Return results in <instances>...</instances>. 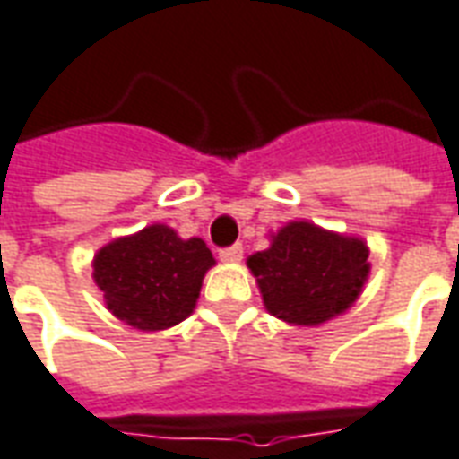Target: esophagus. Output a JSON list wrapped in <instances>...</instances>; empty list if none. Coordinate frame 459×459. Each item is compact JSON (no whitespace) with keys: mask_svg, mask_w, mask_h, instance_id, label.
I'll use <instances>...</instances> for the list:
<instances>
[{"mask_svg":"<svg viewBox=\"0 0 459 459\" xmlns=\"http://www.w3.org/2000/svg\"><path fill=\"white\" fill-rule=\"evenodd\" d=\"M220 259L227 262V264H239L242 262V247H227V249H220Z\"/></svg>","mask_w":459,"mask_h":459,"instance_id":"1","label":"esophagus"}]
</instances>
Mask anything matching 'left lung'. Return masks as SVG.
Masks as SVG:
<instances>
[{"label":"left lung","instance_id":"left-lung-1","mask_svg":"<svg viewBox=\"0 0 459 459\" xmlns=\"http://www.w3.org/2000/svg\"><path fill=\"white\" fill-rule=\"evenodd\" d=\"M368 255L360 237L294 220L276 230L247 266L272 316L291 326H321L356 304L368 281Z\"/></svg>","mask_w":459,"mask_h":459}]
</instances>
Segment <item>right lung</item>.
<instances>
[{
  "instance_id": "1",
  "label": "right lung",
  "mask_w": 459,
  "mask_h": 459,
  "mask_svg": "<svg viewBox=\"0 0 459 459\" xmlns=\"http://www.w3.org/2000/svg\"><path fill=\"white\" fill-rule=\"evenodd\" d=\"M217 264L200 237L183 239L168 224H148L100 247L93 281L106 308L141 331H162L190 316L207 269Z\"/></svg>"
}]
</instances>
